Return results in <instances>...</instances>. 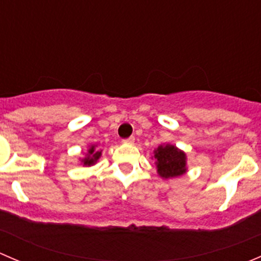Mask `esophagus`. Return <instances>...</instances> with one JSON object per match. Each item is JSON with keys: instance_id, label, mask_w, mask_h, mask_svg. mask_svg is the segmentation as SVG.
I'll use <instances>...</instances> for the list:
<instances>
[{"instance_id": "1", "label": "esophagus", "mask_w": 261, "mask_h": 261, "mask_svg": "<svg viewBox=\"0 0 261 261\" xmlns=\"http://www.w3.org/2000/svg\"><path fill=\"white\" fill-rule=\"evenodd\" d=\"M123 143H127V144H134V141H135V138L134 136H130V138L127 139H123Z\"/></svg>"}]
</instances>
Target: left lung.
I'll use <instances>...</instances> for the list:
<instances>
[{
	"mask_svg": "<svg viewBox=\"0 0 261 261\" xmlns=\"http://www.w3.org/2000/svg\"><path fill=\"white\" fill-rule=\"evenodd\" d=\"M158 173L163 178H174L186 173V154L173 145L159 146L155 151Z\"/></svg>",
	"mask_w": 261,
	"mask_h": 261,
	"instance_id": "obj_1",
	"label": "left lung"
}]
</instances>
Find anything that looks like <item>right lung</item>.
<instances>
[{
    "mask_svg": "<svg viewBox=\"0 0 261 261\" xmlns=\"http://www.w3.org/2000/svg\"><path fill=\"white\" fill-rule=\"evenodd\" d=\"M99 156H101V151H96L94 146H91V149L88 150V155L82 162L84 163V165H92L98 160Z\"/></svg>",
    "mask_w": 261,
    "mask_h": 261,
    "instance_id": "1",
    "label": "right lung"
}]
</instances>
